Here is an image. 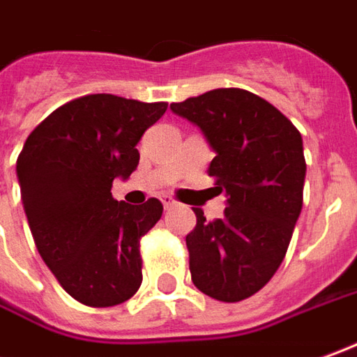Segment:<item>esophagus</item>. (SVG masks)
I'll use <instances>...</instances> for the list:
<instances>
[{"mask_svg": "<svg viewBox=\"0 0 357 357\" xmlns=\"http://www.w3.org/2000/svg\"><path fill=\"white\" fill-rule=\"evenodd\" d=\"M161 202H163L165 210H171L173 206H176V200H174L173 196H169V194H165V196H161Z\"/></svg>", "mask_w": 357, "mask_h": 357, "instance_id": "34e87169", "label": "esophagus"}]
</instances>
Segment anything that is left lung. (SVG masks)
<instances>
[{
    "mask_svg": "<svg viewBox=\"0 0 357 357\" xmlns=\"http://www.w3.org/2000/svg\"><path fill=\"white\" fill-rule=\"evenodd\" d=\"M171 110L202 130L215 151L208 174L215 192L227 194L221 220L194 210L190 276L206 296L237 303L266 286L286 257L303 206V139L276 107L237 87L173 102Z\"/></svg>",
    "mask_w": 357,
    "mask_h": 357,
    "instance_id": "8db88e82",
    "label": "left lung"
}]
</instances>
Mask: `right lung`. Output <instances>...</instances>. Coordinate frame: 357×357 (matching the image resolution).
I'll return each instance as SVG.
<instances>
[{
  "instance_id": "add662e5",
  "label": "right lung",
  "mask_w": 357,
  "mask_h": 357,
  "mask_svg": "<svg viewBox=\"0 0 357 357\" xmlns=\"http://www.w3.org/2000/svg\"><path fill=\"white\" fill-rule=\"evenodd\" d=\"M165 110L167 102L85 95L44 118L17 157L34 245L83 305H120L142 286L139 241L161 220L163 204L130 206L110 188L136 171L137 142Z\"/></svg>"
}]
</instances>
